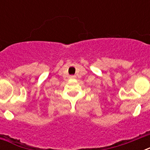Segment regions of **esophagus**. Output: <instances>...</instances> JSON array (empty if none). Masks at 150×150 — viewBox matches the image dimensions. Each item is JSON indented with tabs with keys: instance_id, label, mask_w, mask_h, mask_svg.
Returning <instances> with one entry per match:
<instances>
[{
	"instance_id": "obj_1",
	"label": "esophagus",
	"mask_w": 150,
	"mask_h": 150,
	"mask_svg": "<svg viewBox=\"0 0 150 150\" xmlns=\"http://www.w3.org/2000/svg\"><path fill=\"white\" fill-rule=\"evenodd\" d=\"M70 79H75V76H71Z\"/></svg>"
}]
</instances>
